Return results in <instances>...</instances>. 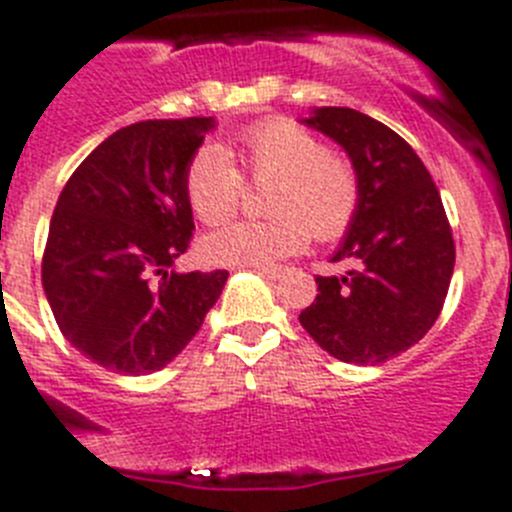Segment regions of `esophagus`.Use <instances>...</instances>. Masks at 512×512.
<instances>
[{
	"label": "esophagus",
	"instance_id": "34e87169",
	"mask_svg": "<svg viewBox=\"0 0 512 512\" xmlns=\"http://www.w3.org/2000/svg\"><path fill=\"white\" fill-rule=\"evenodd\" d=\"M251 269L256 271V274H261V277H266V279L282 277V269H279V266H251Z\"/></svg>",
	"mask_w": 512,
	"mask_h": 512
}]
</instances>
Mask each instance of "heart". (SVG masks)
Masks as SVG:
<instances>
[{
  "label": "heart",
  "mask_w": 512,
  "mask_h": 512,
  "mask_svg": "<svg viewBox=\"0 0 512 512\" xmlns=\"http://www.w3.org/2000/svg\"><path fill=\"white\" fill-rule=\"evenodd\" d=\"M235 156L256 182H274L266 200L269 220H235L200 241L212 266H271L310 241H336L359 212L356 171L330 153L318 135L289 120H264L241 130ZM189 207L205 225L223 223L241 202L243 179L220 146H202L184 176Z\"/></svg>",
  "instance_id": "b5f03b06"
}]
</instances>
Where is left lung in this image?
I'll list each match as a JSON object with an SVG mask.
<instances>
[{"mask_svg": "<svg viewBox=\"0 0 512 512\" xmlns=\"http://www.w3.org/2000/svg\"><path fill=\"white\" fill-rule=\"evenodd\" d=\"M310 128L354 164L361 202L333 261L343 277H318L302 328L346 364H384L433 328L454 274L456 248L441 194L418 153L387 125L348 107H318Z\"/></svg>", "mask_w": 512, "mask_h": 512, "instance_id": "left-lung-1", "label": "left lung"}]
</instances>
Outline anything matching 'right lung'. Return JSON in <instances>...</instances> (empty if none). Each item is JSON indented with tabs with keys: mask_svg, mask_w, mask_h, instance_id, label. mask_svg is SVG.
Here are the masks:
<instances>
[{
	"mask_svg": "<svg viewBox=\"0 0 512 512\" xmlns=\"http://www.w3.org/2000/svg\"><path fill=\"white\" fill-rule=\"evenodd\" d=\"M212 117L146 120L102 140L63 187L43 289L66 341L120 374L164 369L197 336L228 271H169L192 241L187 166Z\"/></svg>",
	"mask_w": 512,
	"mask_h": 512,
	"instance_id": "1",
	"label": "right lung"
}]
</instances>
